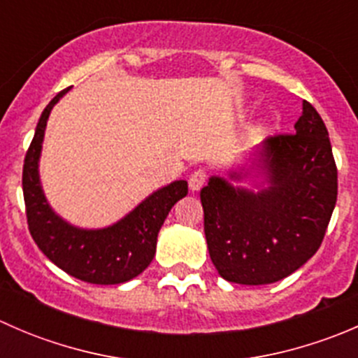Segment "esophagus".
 <instances>
[{"instance_id": "1", "label": "esophagus", "mask_w": 358, "mask_h": 358, "mask_svg": "<svg viewBox=\"0 0 358 358\" xmlns=\"http://www.w3.org/2000/svg\"><path fill=\"white\" fill-rule=\"evenodd\" d=\"M206 178H208V175H206L204 169H196V171L189 176L190 190H201L202 187H204Z\"/></svg>"}]
</instances>
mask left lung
Returning a JSON list of instances; mask_svg holds the SVG:
<instances>
[{
    "label": "left lung",
    "mask_w": 358,
    "mask_h": 358,
    "mask_svg": "<svg viewBox=\"0 0 358 358\" xmlns=\"http://www.w3.org/2000/svg\"><path fill=\"white\" fill-rule=\"evenodd\" d=\"M327 135L319 112L305 100L294 133L266 140V189L256 194L234 189L215 176L201 190L208 251L223 279L272 284L315 255L338 197V168Z\"/></svg>",
    "instance_id": "1"
}]
</instances>
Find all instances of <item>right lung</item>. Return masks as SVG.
I'll use <instances>...</instances> for the list:
<instances>
[{
    "mask_svg": "<svg viewBox=\"0 0 358 358\" xmlns=\"http://www.w3.org/2000/svg\"><path fill=\"white\" fill-rule=\"evenodd\" d=\"M66 92L69 88L45 107L24 159L22 190L29 232L43 255L69 275L90 284L126 282L150 265L156 255L159 229L173 206L187 196L189 187L185 180L173 182L109 229H74L59 218L43 196L38 159L50 112Z\"/></svg>",
    "mask_w": 358,
    "mask_h": 358,
    "instance_id": "add662e5",
    "label": "right lung"
}]
</instances>
